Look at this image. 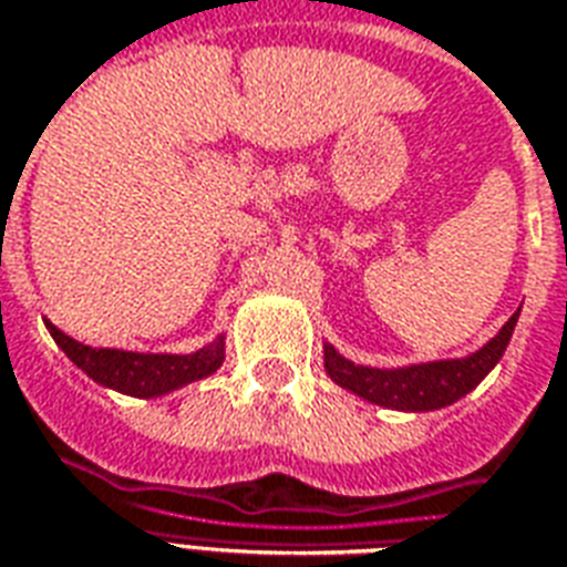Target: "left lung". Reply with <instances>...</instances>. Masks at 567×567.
Returning a JSON list of instances; mask_svg holds the SVG:
<instances>
[{
  "mask_svg": "<svg viewBox=\"0 0 567 567\" xmlns=\"http://www.w3.org/2000/svg\"><path fill=\"white\" fill-rule=\"evenodd\" d=\"M517 317H520V310L502 326L496 338L487 340L478 352H472L466 359L427 361V364H410V368L380 370L343 359L340 352H334V347L326 343V370H329V377L338 382L340 389L352 391V394H359L370 403L389 406V410H442L454 400H461L463 394H470L496 368V361L502 359V352L508 347L511 331L517 326Z\"/></svg>",
  "mask_w": 567,
  "mask_h": 567,
  "instance_id": "8db88e82",
  "label": "left lung"
}]
</instances>
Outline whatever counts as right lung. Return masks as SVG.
<instances>
[{"label":"right lung","mask_w":567,"mask_h":567,"mask_svg":"<svg viewBox=\"0 0 567 567\" xmlns=\"http://www.w3.org/2000/svg\"><path fill=\"white\" fill-rule=\"evenodd\" d=\"M59 347L74 361L76 368L86 370L89 377L106 389H116L131 398H161L176 391L187 382H197L215 373L224 361V338L212 340L208 347L190 355H161V352H125V349H92L76 343L65 331L47 322Z\"/></svg>","instance_id":"add662e5"}]
</instances>
